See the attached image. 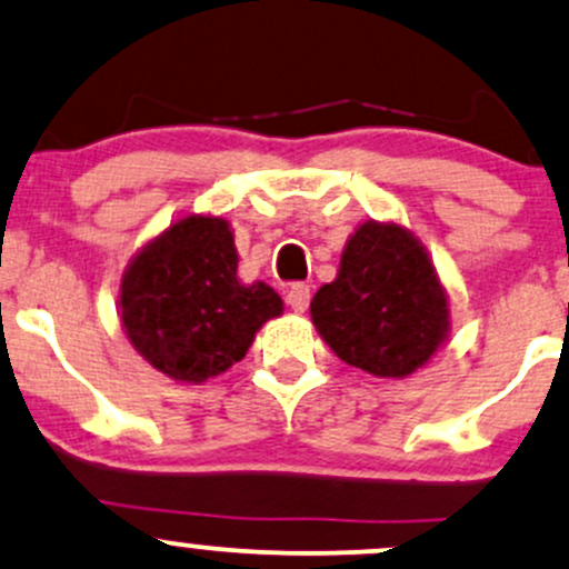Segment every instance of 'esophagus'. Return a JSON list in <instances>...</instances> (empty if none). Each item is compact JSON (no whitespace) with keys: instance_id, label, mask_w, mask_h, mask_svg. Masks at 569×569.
Returning a JSON list of instances; mask_svg holds the SVG:
<instances>
[{"instance_id":"34e87169","label":"esophagus","mask_w":569,"mask_h":569,"mask_svg":"<svg viewBox=\"0 0 569 569\" xmlns=\"http://www.w3.org/2000/svg\"><path fill=\"white\" fill-rule=\"evenodd\" d=\"M286 302L293 312H305L307 305H310V286L307 283H293L289 291H286Z\"/></svg>"}]
</instances>
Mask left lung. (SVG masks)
<instances>
[{"mask_svg": "<svg viewBox=\"0 0 569 569\" xmlns=\"http://www.w3.org/2000/svg\"><path fill=\"white\" fill-rule=\"evenodd\" d=\"M310 316L323 342L375 377L426 367L449 331V305L428 251L398 224L367 221L350 234L339 272L318 289Z\"/></svg>", "mask_w": 569, "mask_h": 569, "instance_id": "8db88e82", "label": "left lung"}]
</instances>
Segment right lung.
<instances>
[{
	"mask_svg": "<svg viewBox=\"0 0 569 569\" xmlns=\"http://www.w3.org/2000/svg\"><path fill=\"white\" fill-rule=\"evenodd\" d=\"M283 299L238 280V251L221 217H187L147 243L120 286L122 329L154 369L206 382L238 363Z\"/></svg>",
	"mask_w": 569,
	"mask_h": 569,
	"instance_id": "obj_1",
	"label": "right lung"
}]
</instances>
